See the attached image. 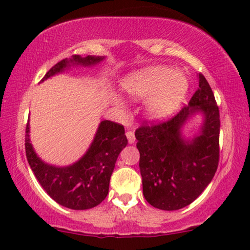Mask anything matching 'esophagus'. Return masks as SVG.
Listing matches in <instances>:
<instances>
[{"label": "esophagus", "mask_w": 250, "mask_h": 250, "mask_svg": "<svg viewBox=\"0 0 250 250\" xmlns=\"http://www.w3.org/2000/svg\"><path fill=\"white\" fill-rule=\"evenodd\" d=\"M125 136H126V138H128L129 144L135 143V139H136V138H135V132H133L132 130H126Z\"/></svg>", "instance_id": "obj_1"}]
</instances>
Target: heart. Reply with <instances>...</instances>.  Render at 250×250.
<instances>
[{
  "label": "heart",
  "mask_w": 250,
  "mask_h": 250,
  "mask_svg": "<svg viewBox=\"0 0 250 250\" xmlns=\"http://www.w3.org/2000/svg\"><path fill=\"white\" fill-rule=\"evenodd\" d=\"M122 87L130 98L146 99L145 114L152 121H164L180 109L188 91L184 73L166 66H150L125 78ZM121 104L120 100L115 99Z\"/></svg>",
  "instance_id": "obj_1"
}]
</instances>
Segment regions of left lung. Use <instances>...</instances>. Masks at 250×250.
Returning a JSON list of instances; mask_svg holds the SVG:
<instances>
[{
  "instance_id": "obj_1",
  "label": "left lung",
  "mask_w": 250,
  "mask_h": 250,
  "mask_svg": "<svg viewBox=\"0 0 250 250\" xmlns=\"http://www.w3.org/2000/svg\"><path fill=\"white\" fill-rule=\"evenodd\" d=\"M199 88L170 120L136 130L143 192L147 202L165 211L180 210L200 196L213 178L219 163L220 115L213 92L202 74ZM197 114L203 124L192 137L184 135Z\"/></svg>"
}]
</instances>
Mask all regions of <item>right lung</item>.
Masks as SVG:
<instances>
[{"label":"right lung","instance_id":"right-lung-1","mask_svg":"<svg viewBox=\"0 0 250 250\" xmlns=\"http://www.w3.org/2000/svg\"><path fill=\"white\" fill-rule=\"evenodd\" d=\"M104 56H72L48 70L42 82L68 70L70 67H92L103 62ZM30 125L25 129V154L37 180L51 199L73 210H87L99 206L109 193L111 175L122 149L128 145L124 125L103 120L99 125L86 152L68 166L44 163L37 155L30 140Z\"/></svg>","mask_w":250,"mask_h":250}]
</instances>
